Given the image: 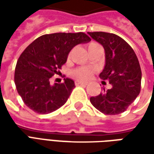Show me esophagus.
<instances>
[{
    "label": "esophagus",
    "instance_id": "esophagus-1",
    "mask_svg": "<svg viewBox=\"0 0 154 154\" xmlns=\"http://www.w3.org/2000/svg\"><path fill=\"white\" fill-rule=\"evenodd\" d=\"M87 82L86 81H81V80H75V85L79 86V85H86Z\"/></svg>",
    "mask_w": 154,
    "mask_h": 154
}]
</instances>
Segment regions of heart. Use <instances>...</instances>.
Segmentation results:
<instances>
[{
  "instance_id": "b5f03b06",
  "label": "heart",
  "mask_w": 154,
  "mask_h": 154,
  "mask_svg": "<svg viewBox=\"0 0 154 154\" xmlns=\"http://www.w3.org/2000/svg\"><path fill=\"white\" fill-rule=\"evenodd\" d=\"M74 75L80 79H88L92 75V70L87 68H81L74 71Z\"/></svg>"
}]
</instances>
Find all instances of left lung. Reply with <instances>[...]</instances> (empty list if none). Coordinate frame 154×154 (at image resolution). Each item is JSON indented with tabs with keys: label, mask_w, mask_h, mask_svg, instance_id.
<instances>
[{
	"label": "left lung",
	"mask_w": 154,
	"mask_h": 154,
	"mask_svg": "<svg viewBox=\"0 0 154 154\" xmlns=\"http://www.w3.org/2000/svg\"><path fill=\"white\" fill-rule=\"evenodd\" d=\"M103 47L105 64L99 74L112 86L98 96L91 97L92 104L106 115L124 112L140 92L141 70L134 50L125 40L113 33L88 32Z\"/></svg>",
	"instance_id": "1"
}]
</instances>
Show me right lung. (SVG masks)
I'll list each match as a JSON object with an SVG mask.
<instances>
[{
    "mask_svg": "<svg viewBox=\"0 0 154 154\" xmlns=\"http://www.w3.org/2000/svg\"><path fill=\"white\" fill-rule=\"evenodd\" d=\"M91 38L83 32L52 33L39 37L23 51L15 68L14 82L22 100L33 111L48 114L67 102L75 86L69 78L51 85L50 79L60 72L75 45Z\"/></svg>",
    "mask_w": 154,
    "mask_h": 154,
    "instance_id": "obj_1",
    "label": "right lung"
}]
</instances>
